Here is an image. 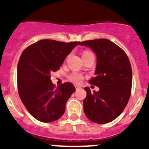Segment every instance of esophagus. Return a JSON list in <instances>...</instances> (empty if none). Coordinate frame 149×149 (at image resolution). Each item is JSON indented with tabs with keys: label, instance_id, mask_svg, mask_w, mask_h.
I'll return each instance as SVG.
<instances>
[{
	"label": "esophagus",
	"instance_id": "obj_1",
	"mask_svg": "<svg viewBox=\"0 0 149 149\" xmlns=\"http://www.w3.org/2000/svg\"><path fill=\"white\" fill-rule=\"evenodd\" d=\"M80 86H75V89H76V90H77V89H80Z\"/></svg>",
	"mask_w": 149,
	"mask_h": 149
}]
</instances>
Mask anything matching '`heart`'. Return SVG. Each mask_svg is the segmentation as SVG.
I'll list each match as a JSON object with an SVG mask.
<instances>
[{
    "label": "heart",
    "instance_id": "obj_1",
    "mask_svg": "<svg viewBox=\"0 0 149 149\" xmlns=\"http://www.w3.org/2000/svg\"><path fill=\"white\" fill-rule=\"evenodd\" d=\"M88 53H90V52H89V51H84L83 55L86 54ZM69 79H70V81H72L73 83L78 84V83H80L81 81V80L83 79V77L81 74L77 73V72H73V73H72L70 75H69Z\"/></svg>",
    "mask_w": 149,
    "mask_h": 149
}]
</instances>
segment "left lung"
<instances>
[{
  "mask_svg": "<svg viewBox=\"0 0 149 149\" xmlns=\"http://www.w3.org/2000/svg\"><path fill=\"white\" fill-rule=\"evenodd\" d=\"M79 45L89 47L97 57L95 76L89 84L98 86L99 91L92 93L89 87L84 88V113L95 123H108L122 113L131 96V63L125 51L108 39L84 41Z\"/></svg>",
  "mask_w": 149,
  "mask_h": 149,
  "instance_id": "1",
  "label": "left lung"
}]
</instances>
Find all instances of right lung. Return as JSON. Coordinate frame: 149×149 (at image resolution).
Segmentation results:
<instances>
[{
	"instance_id": "right-lung-1",
	"label": "right lung",
	"mask_w": 149,
	"mask_h": 149,
	"mask_svg": "<svg viewBox=\"0 0 149 149\" xmlns=\"http://www.w3.org/2000/svg\"><path fill=\"white\" fill-rule=\"evenodd\" d=\"M79 42L43 39L22 52L17 67L18 94L29 113L37 120L54 122L64 113L65 104L75 88L68 82L55 88L51 73L60 69Z\"/></svg>"
}]
</instances>
